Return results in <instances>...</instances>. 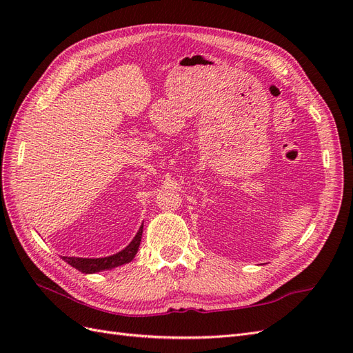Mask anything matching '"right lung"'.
Listing matches in <instances>:
<instances>
[{"mask_svg":"<svg viewBox=\"0 0 353 353\" xmlns=\"http://www.w3.org/2000/svg\"><path fill=\"white\" fill-rule=\"evenodd\" d=\"M141 236H143V225L140 227V230H138L137 236L132 239V241L128 244L123 250H121L116 254L108 256V258L88 259V258H73V256L72 258H69V256H63V261L68 262L70 266H73V268H77L83 274H95L100 271L112 270V268H116V266L131 262L135 258L138 248H140V243H141Z\"/></svg>","mask_w":353,"mask_h":353,"instance_id":"add662e5","label":"right lung"}]
</instances>
